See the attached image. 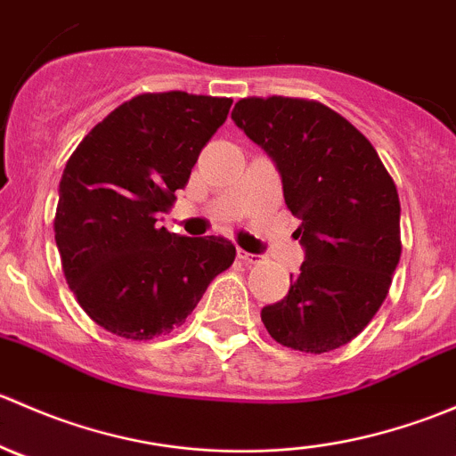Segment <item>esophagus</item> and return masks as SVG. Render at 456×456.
<instances>
[{
    "instance_id": "34e87169",
    "label": "esophagus",
    "mask_w": 456,
    "mask_h": 456,
    "mask_svg": "<svg viewBox=\"0 0 456 456\" xmlns=\"http://www.w3.org/2000/svg\"><path fill=\"white\" fill-rule=\"evenodd\" d=\"M236 254H238V260H242V262H245V265H257V262H262V256L249 254V251L240 249V247H238Z\"/></svg>"
}]
</instances>
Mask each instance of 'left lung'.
<instances>
[{
    "mask_svg": "<svg viewBox=\"0 0 456 456\" xmlns=\"http://www.w3.org/2000/svg\"><path fill=\"white\" fill-rule=\"evenodd\" d=\"M232 118L275 160L284 202L302 220L300 273L262 322L293 351H335L384 305L402 256L393 176L370 141L320 101L247 96Z\"/></svg>",
    "mask_w": 456,
    "mask_h": 456,
    "instance_id": "obj_1",
    "label": "left lung"
}]
</instances>
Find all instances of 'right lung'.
<instances>
[{"mask_svg":"<svg viewBox=\"0 0 456 456\" xmlns=\"http://www.w3.org/2000/svg\"><path fill=\"white\" fill-rule=\"evenodd\" d=\"M227 96L145 92L77 145L59 183L54 240L81 309L118 338L147 342L181 326L236 247L159 227L202 147L227 118Z\"/></svg>","mask_w":456,"mask_h":456,"instance_id":"add662e5","label":"right lung"}]
</instances>
